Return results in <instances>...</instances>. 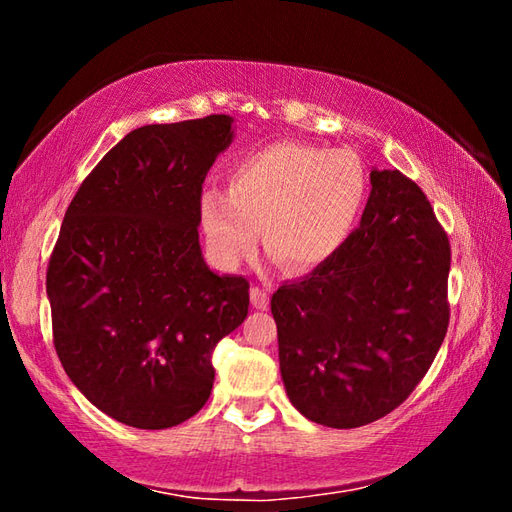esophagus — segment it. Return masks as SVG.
<instances>
[{
	"instance_id": "obj_1",
	"label": "esophagus",
	"mask_w": 512,
	"mask_h": 512,
	"mask_svg": "<svg viewBox=\"0 0 512 512\" xmlns=\"http://www.w3.org/2000/svg\"><path fill=\"white\" fill-rule=\"evenodd\" d=\"M250 302H253L255 309H266L268 307V293L259 287L250 289Z\"/></svg>"
}]
</instances>
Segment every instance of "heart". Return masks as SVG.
Returning <instances> with one entry per match:
<instances>
[{
  "mask_svg": "<svg viewBox=\"0 0 512 512\" xmlns=\"http://www.w3.org/2000/svg\"><path fill=\"white\" fill-rule=\"evenodd\" d=\"M368 171L357 153L273 142L232 164L228 192L207 187L198 219L223 266L264 246L289 273H311L348 244L368 201Z\"/></svg>",
  "mask_w": 512,
  "mask_h": 512,
  "instance_id": "heart-1",
  "label": "heart"
}]
</instances>
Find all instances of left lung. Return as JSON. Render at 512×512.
<instances>
[{"label": "left lung", "mask_w": 512, "mask_h": 512, "mask_svg": "<svg viewBox=\"0 0 512 512\" xmlns=\"http://www.w3.org/2000/svg\"><path fill=\"white\" fill-rule=\"evenodd\" d=\"M370 185L341 253L271 298L289 400L332 429L397 409L449 325L452 250L427 196L397 169H372Z\"/></svg>", "instance_id": "8db88e82"}]
</instances>
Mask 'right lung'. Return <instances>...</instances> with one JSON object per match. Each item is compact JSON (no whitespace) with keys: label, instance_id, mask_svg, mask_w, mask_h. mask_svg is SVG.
Instances as JSON below:
<instances>
[{"label":"right lung","instance_id":"obj_1","mask_svg":"<svg viewBox=\"0 0 512 512\" xmlns=\"http://www.w3.org/2000/svg\"><path fill=\"white\" fill-rule=\"evenodd\" d=\"M235 140L210 115L128 133L69 203L47 268L54 345L110 418L169 429L212 393V350L248 316V280L219 275L198 241V196Z\"/></svg>","mask_w":512,"mask_h":512}]
</instances>
